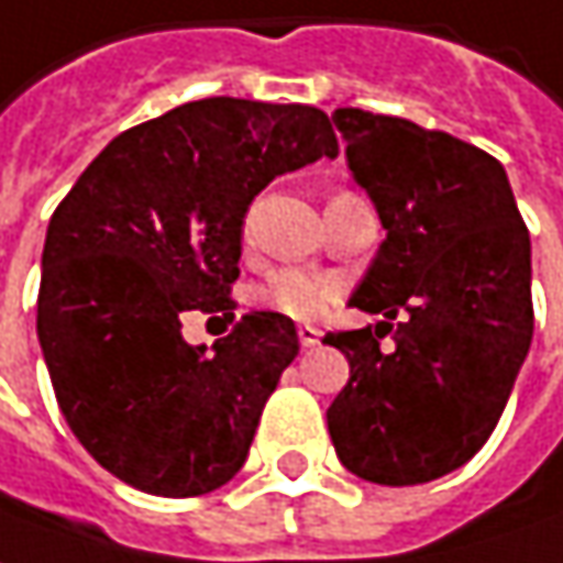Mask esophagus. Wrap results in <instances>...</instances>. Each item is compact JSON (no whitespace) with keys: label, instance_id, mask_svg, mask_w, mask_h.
Masks as SVG:
<instances>
[{"label":"esophagus","instance_id":"1","mask_svg":"<svg viewBox=\"0 0 563 563\" xmlns=\"http://www.w3.org/2000/svg\"><path fill=\"white\" fill-rule=\"evenodd\" d=\"M299 343H302L306 350L318 346V343H321V330L311 328V324H302V328H299Z\"/></svg>","mask_w":563,"mask_h":563}]
</instances>
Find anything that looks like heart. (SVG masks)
<instances>
[{
	"mask_svg": "<svg viewBox=\"0 0 563 563\" xmlns=\"http://www.w3.org/2000/svg\"><path fill=\"white\" fill-rule=\"evenodd\" d=\"M340 296V283L328 274H314L302 267L277 271L267 286L261 289V299L271 308H277L286 318L296 321H314L328 311Z\"/></svg>",
	"mask_w": 563,
	"mask_h": 563,
	"instance_id": "heart-1",
	"label": "heart"
}]
</instances>
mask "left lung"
Wrapping results in <instances>:
<instances>
[{"label":"left lung","instance_id":"left-lung-1","mask_svg":"<svg viewBox=\"0 0 563 563\" xmlns=\"http://www.w3.org/2000/svg\"><path fill=\"white\" fill-rule=\"evenodd\" d=\"M333 122L387 239L350 299L384 321L324 336L350 358L330 441L365 482L422 485L476 456L514 390L532 343L529 230L476 144L353 107Z\"/></svg>","mask_w":563,"mask_h":563}]
</instances>
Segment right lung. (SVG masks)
<instances>
[{
	"label": "right lung",
	"mask_w": 563,
	"mask_h": 563,
	"mask_svg": "<svg viewBox=\"0 0 563 563\" xmlns=\"http://www.w3.org/2000/svg\"><path fill=\"white\" fill-rule=\"evenodd\" d=\"M336 154L328 112L208 97L112 137L62 198L43 245L40 350L65 422L112 476L195 498L242 470L299 355L296 324L252 311L208 351L184 343L181 318L235 320L249 205Z\"/></svg>",
	"instance_id": "right-lung-1"
}]
</instances>
